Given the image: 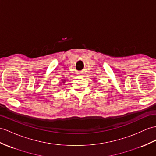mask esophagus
I'll use <instances>...</instances> for the list:
<instances>
[{
    "label": "esophagus",
    "mask_w": 156,
    "mask_h": 156,
    "mask_svg": "<svg viewBox=\"0 0 156 156\" xmlns=\"http://www.w3.org/2000/svg\"><path fill=\"white\" fill-rule=\"evenodd\" d=\"M78 75H82V73H78Z\"/></svg>",
    "instance_id": "34e87169"
}]
</instances>
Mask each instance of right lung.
<instances>
[{"mask_svg":"<svg viewBox=\"0 0 156 156\" xmlns=\"http://www.w3.org/2000/svg\"><path fill=\"white\" fill-rule=\"evenodd\" d=\"M63 83H64V82H63Z\"/></svg>","mask_w":156,"mask_h":156,"instance_id":"right-lung-1","label":"right lung"}]
</instances>
